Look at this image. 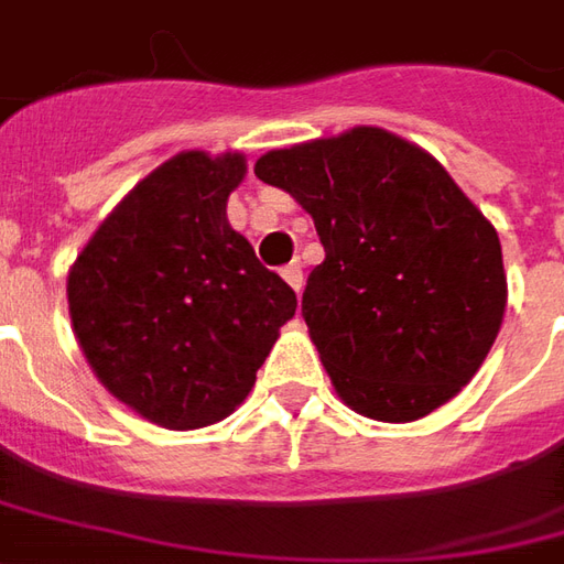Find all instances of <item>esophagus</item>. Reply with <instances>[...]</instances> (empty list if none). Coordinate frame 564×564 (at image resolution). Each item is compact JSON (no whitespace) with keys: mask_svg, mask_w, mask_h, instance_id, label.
Here are the masks:
<instances>
[{"mask_svg":"<svg viewBox=\"0 0 564 564\" xmlns=\"http://www.w3.org/2000/svg\"><path fill=\"white\" fill-rule=\"evenodd\" d=\"M282 279H285L291 289L301 294V289H304V270H301V263H297V260L289 263V267H282Z\"/></svg>","mask_w":564,"mask_h":564,"instance_id":"obj_1","label":"esophagus"}]
</instances>
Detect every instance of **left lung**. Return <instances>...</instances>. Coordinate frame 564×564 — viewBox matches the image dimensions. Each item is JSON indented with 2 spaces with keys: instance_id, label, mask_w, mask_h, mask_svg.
Listing matches in <instances>:
<instances>
[{
  "instance_id": "obj_1",
  "label": "left lung",
  "mask_w": 564,
  "mask_h": 564,
  "mask_svg": "<svg viewBox=\"0 0 564 564\" xmlns=\"http://www.w3.org/2000/svg\"><path fill=\"white\" fill-rule=\"evenodd\" d=\"M313 217L310 340L356 414L411 423L476 378L507 310L495 224L436 156L378 126L270 150L254 165Z\"/></svg>"
}]
</instances>
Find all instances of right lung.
I'll return each mask as SVG.
<instances>
[{
  "mask_svg": "<svg viewBox=\"0 0 564 564\" xmlns=\"http://www.w3.org/2000/svg\"><path fill=\"white\" fill-rule=\"evenodd\" d=\"M245 153L184 150L128 189L67 275L73 334L95 378L143 421L230 417L294 316V291L227 220Z\"/></svg>",
  "mask_w": 564,
  "mask_h": 564,
  "instance_id": "1",
  "label": "right lung"
}]
</instances>
